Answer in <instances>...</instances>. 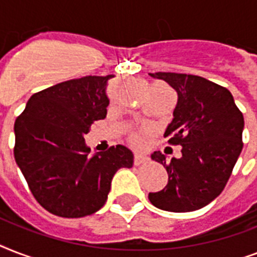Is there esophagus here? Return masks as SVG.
Here are the masks:
<instances>
[{
    "label": "esophagus",
    "mask_w": 257,
    "mask_h": 257,
    "mask_svg": "<svg viewBox=\"0 0 257 257\" xmlns=\"http://www.w3.org/2000/svg\"><path fill=\"white\" fill-rule=\"evenodd\" d=\"M147 161H148V157L144 156V155H140V153H137V155H135V165L145 164Z\"/></svg>",
    "instance_id": "esophagus-1"
}]
</instances>
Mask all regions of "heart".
Segmentation results:
<instances>
[{
	"label": "heart",
	"instance_id": "obj_1",
	"mask_svg": "<svg viewBox=\"0 0 257 257\" xmlns=\"http://www.w3.org/2000/svg\"><path fill=\"white\" fill-rule=\"evenodd\" d=\"M135 141H136V144H141V143H143V135H141V133L135 135Z\"/></svg>",
	"mask_w": 257,
	"mask_h": 257
}]
</instances>
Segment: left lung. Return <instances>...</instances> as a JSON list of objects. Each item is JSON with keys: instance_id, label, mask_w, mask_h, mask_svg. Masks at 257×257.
Listing matches in <instances>:
<instances>
[{"instance_id": "8db88e82", "label": "left lung", "mask_w": 257, "mask_h": 257, "mask_svg": "<svg viewBox=\"0 0 257 257\" xmlns=\"http://www.w3.org/2000/svg\"><path fill=\"white\" fill-rule=\"evenodd\" d=\"M179 96L173 120L165 131L168 144L181 145V157L167 163L155 152L152 160L164 165L168 183L149 193L155 207L169 212H192L221 193L243 149L244 117L227 88L195 74L157 72Z\"/></svg>"}]
</instances>
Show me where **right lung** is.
<instances>
[{
	"label": "right lung",
	"instance_id": "obj_1",
	"mask_svg": "<svg viewBox=\"0 0 257 257\" xmlns=\"http://www.w3.org/2000/svg\"><path fill=\"white\" fill-rule=\"evenodd\" d=\"M108 76H85L34 93L14 122V159L34 199L61 217H84L108 199L120 168H132L124 145L89 156L84 135L106 116Z\"/></svg>",
	"mask_w": 257,
	"mask_h": 257
}]
</instances>
